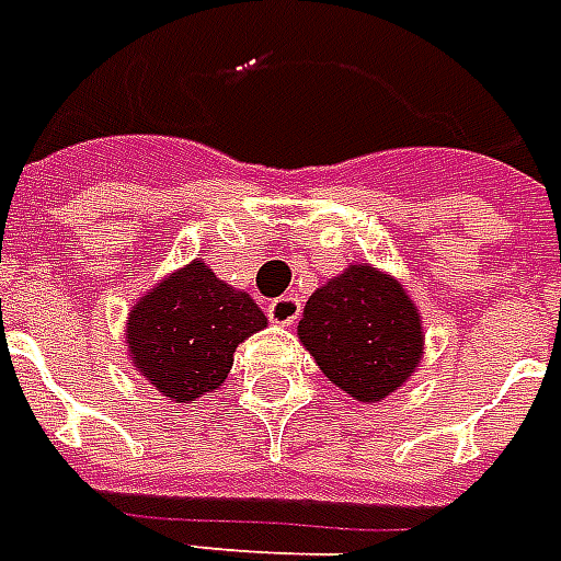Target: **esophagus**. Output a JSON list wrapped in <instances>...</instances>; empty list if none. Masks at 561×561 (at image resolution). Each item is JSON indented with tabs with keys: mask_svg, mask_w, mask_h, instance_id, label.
<instances>
[{
	"mask_svg": "<svg viewBox=\"0 0 561 561\" xmlns=\"http://www.w3.org/2000/svg\"><path fill=\"white\" fill-rule=\"evenodd\" d=\"M301 313V301L296 296H280L275 298L272 305H268V319L275 322V325H293Z\"/></svg>",
	"mask_w": 561,
	"mask_h": 561,
	"instance_id": "34e87169",
	"label": "esophagus"
}]
</instances>
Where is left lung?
Returning a JSON list of instances; mask_svg holds the SVG:
<instances>
[{
	"label": "left lung",
	"mask_w": 561,
	"mask_h": 561,
	"mask_svg": "<svg viewBox=\"0 0 561 561\" xmlns=\"http://www.w3.org/2000/svg\"><path fill=\"white\" fill-rule=\"evenodd\" d=\"M298 343L331 385L373 405L423 364V316L399 277L352 263L307 298Z\"/></svg>",
	"instance_id": "1"
}]
</instances>
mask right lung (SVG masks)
<instances>
[{
    "instance_id": "obj_1",
    "label": "right lung",
    "mask_w": 561,
    "mask_h": 561,
    "mask_svg": "<svg viewBox=\"0 0 561 561\" xmlns=\"http://www.w3.org/2000/svg\"><path fill=\"white\" fill-rule=\"evenodd\" d=\"M268 325L256 301L204 263L174 268L126 313V355L138 376L171 402L216 393L233 352Z\"/></svg>"
}]
</instances>
